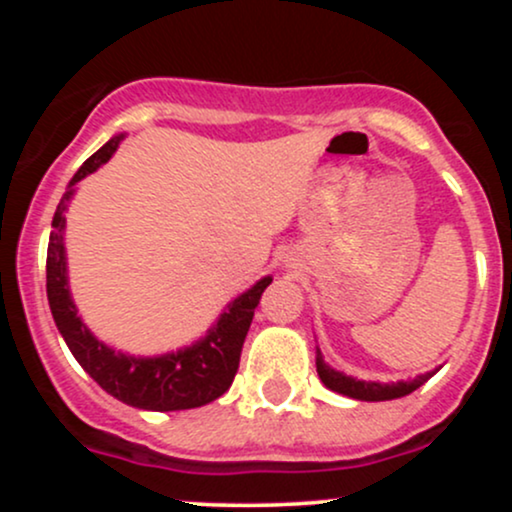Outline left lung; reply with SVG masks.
Wrapping results in <instances>:
<instances>
[{
    "label": "left lung",
    "instance_id": "1",
    "mask_svg": "<svg viewBox=\"0 0 512 512\" xmlns=\"http://www.w3.org/2000/svg\"><path fill=\"white\" fill-rule=\"evenodd\" d=\"M317 375H320L322 383L330 387V390L339 392V395L361 399V402H385V399H397V397L409 395V392H414L416 387L424 385L433 373L419 375V378L409 380V383H392V385L366 383V380H354V378H349V375L330 368L325 363V358H322L320 351H317Z\"/></svg>",
    "mask_w": 512,
    "mask_h": 512
}]
</instances>
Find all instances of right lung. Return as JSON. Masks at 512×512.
I'll return each instance as SVG.
<instances>
[{
  "label": "right lung",
  "instance_id": "1",
  "mask_svg": "<svg viewBox=\"0 0 512 512\" xmlns=\"http://www.w3.org/2000/svg\"><path fill=\"white\" fill-rule=\"evenodd\" d=\"M117 144H120V137L110 139L103 149L86 158L84 166L76 170L69 185L86 178L88 173L110 161ZM69 199H72V190L57 204L55 219H52L48 245V301L57 330L62 332L64 342H67L76 361L81 363V368L108 395L117 397L129 407L178 411L202 407V404L219 399L236 378L250 322L255 317V308L260 305L264 289L272 284V276H264L248 293L236 298L228 313H223L214 330L207 334V339L190 346V349L161 358H132L115 354L113 349L98 342L86 330L84 322L76 317V308L69 298L62 238L64 221H67L64 211H67Z\"/></svg>",
  "mask_w": 512,
  "mask_h": 512
}]
</instances>
